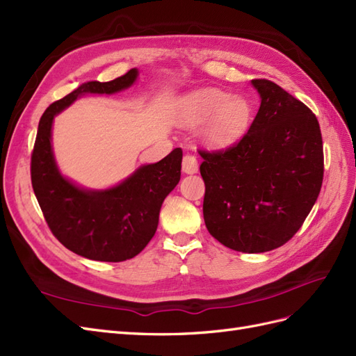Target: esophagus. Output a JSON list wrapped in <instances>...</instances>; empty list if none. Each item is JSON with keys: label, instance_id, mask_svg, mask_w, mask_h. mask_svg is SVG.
Here are the masks:
<instances>
[{"label": "esophagus", "instance_id": "obj_1", "mask_svg": "<svg viewBox=\"0 0 356 356\" xmlns=\"http://www.w3.org/2000/svg\"><path fill=\"white\" fill-rule=\"evenodd\" d=\"M197 169H199V165H197L196 157L191 154L184 156V159H182V172L191 175V174H196Z\"/></svg>", "mask_w": 356, "mask_h": 356}]
</instances>
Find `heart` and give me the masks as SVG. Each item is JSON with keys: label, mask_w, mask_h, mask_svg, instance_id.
Instances as JSON below:
<instances>
[{"label": "heart", "mask_w": 356, "mask_h": 356, "mask_svg": "<svg viewBox=\"0 0 356 356\" xmlns=\"http://www.w3.org/2000/svg\"><path fill=\"white\" fill-rule=\"evenodd\" d=\"M253 117L252 103L244 95H230L218 88L191 91L181 99L177 121L187 129L202 127L199 136L208 148L232 145L243 136Z\"/></svg>", "instance_id": "obj_1"}]
</instances>
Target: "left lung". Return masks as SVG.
I'll list each match as a JSON object with an SVG mask.
<instances>
[{"label":"left lung","mask_w":356,"mask_h":356,"mask_svg":"<svg viewBox=\"0 0 356 356\" xmlns=\"http://www.w3.org/2000/svg\"><path fill=\"white\" fill-rule=\"evenodd\" d=\"M261 108L243 139L204 159V220L218 243L264 253L300 230L319 196L323 147L318 118L266 79H253Z\"/></svg>","instance_id":"obj_1"}]
</instances>
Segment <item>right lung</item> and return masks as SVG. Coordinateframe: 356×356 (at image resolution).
I'll use <instances>...</instances> for the list:
<instances>
[{"label":"right lung","instance_id":"obj_1","mask_svg":"<svg viewBox=\"0 0 356 356\" xmlns=\"http://www.w3.org/2000/svg\"><path fill=\"white\" fill-rule=\"evenodd\" d=\"M138 76V69H131L111 82H85L52 103L38 122L31 156L34 195L56 239L91 261L122 262L147 247L157 230L163 200L179 182L182 151L175 148L160 161L139 166L113 187L83 188L65 178L56 165L54 118L85 94H115L130 88Z\"/></svg>","mask_w":356,"mask_h":356}]
</instances>
